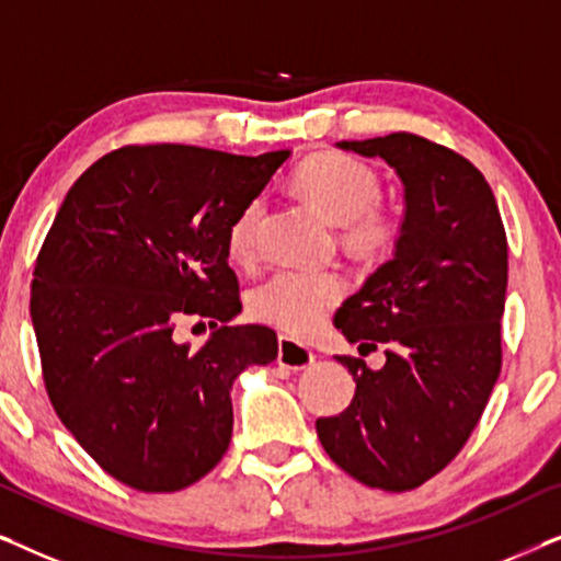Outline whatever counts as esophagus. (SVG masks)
Listing matches in <instances>:
<instances>
[{
  "mask_svg": "<svg viewBox=\"0 0 561 561\" xmlns=\"http://www.w3.org/2000/svg\"><path fill=\"white\" fill-rule=\"evenodd\" d=\"M313 359H317L313 350L296 342L294 336H280L278 340V365L286 367V370H306Z\"/></svg>",
  "mask_w": 561,
  "mask_h": 561,
  "instance_id": "obj_1",
  "label": "esophagus"
}]
</instances>
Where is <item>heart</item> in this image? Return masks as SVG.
<instances>
[{"instance_id": "heart-1", "label": "heart", "mask_w": 561, "mask_h": 561, "mask_svg": "<svg viewBox=\"0 0 561 561\" xmlns=\"http://www.w3.org/2000/svg\"><path fill=\"white\" fill-rule=\"evenodd\" d=\"M296 194L342 227V240L357 255H382L396 237V219L378 206L380 179L365 160L344 152H319L306 158L294 175ZM265 206L252 198L229 227V255L237 263H255L260 225ZM344 283L334 273L280 271L250 290V313L296 336H311L327 324L329 313L342 301Z\"/></svg>"}]
</instances>
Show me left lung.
Masks as SVG:
<instances>
[{
	"label": "left lung",
	"instance_id": "obj_1",
	"mask_svg": "<svg viewBox=\"0 0 561 561\" xmlns=\"http://www.w3.org/2000/svg\"><path fill=\"white\" fill-rule=\"evenodd\" d=\"M380 158L403 186L393 257L340 306L334 327L359 355L386 344L380 370L336 357L355 378L317 434L344 472L390 493L419 488L470 439L501 375L508 242L488 181L455 150L411 133L336 142Z\"/></svg>",
	"mask_w": 561,
	"mask_h": 561
}]
</instances>
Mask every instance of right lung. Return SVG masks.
Instances as JSON below:
<instances>
[{"instance_id":"right-lung-1","label":"right lung","mask_w":561,"mask_h":561,"mask_svg":"<svg viewBox=\"0 0 561 561\" xmlns=\"http://www.w3.org/2000/svg\"><path fill=\"white\" fill-rule=\"evenodd\" d=\"M290 150L229 156L142 145L99 158L68 191L35 263L30 317L50 403L112 478L173 493L214 470L232 439V386L278 357L242 311L229 227ZM209 318L198 351L172 340Z\"/></svg>"}]
</instances>
